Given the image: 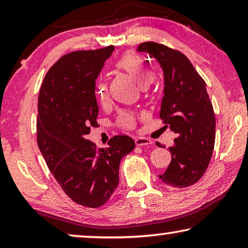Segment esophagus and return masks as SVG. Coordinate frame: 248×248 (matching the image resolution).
<instances>
[{
	"label": "esophagus",
	"mask_w": 248,
	"mask_h": 248,
	"mask_svg": "<svg viewBox=\"0 0 248 248\" xmlns=\"http://www.w3.org/2000/svg\"><path fill=\"white\" fill-rule=\"evenodd\" d=\"M135 144L137 146H151L153 144V141L151 140V139H148L146 137H136Z\"/></svg>",
	"instance_id": "34e87169"
}]
</instances>
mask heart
Instances as JSON below:
<instances>
[{
  "label": "heart",
  "instance_id": "b5f03b06",
  "mask_svg": "<svg viewBox=\"0 0 248 248\" xmlns=\"http://www.w3.org/2000/svg\"><path fill=\"white\" fill-rule=\"evenodd\" d=\"M113 67L117 71L124 72L134 79L140 89H146L154 81L155 74L145 59L134 51H128L119 56L113 62ZM95 95L101 106L106 107L110 101L109 91L103 82H99L95 86ZM137 123V114L129 110H121L118 113L117 124L124 129H134Z\"/></svg>",
  "mask_w": 248,
  "mask_h": 248
}]
</instances>
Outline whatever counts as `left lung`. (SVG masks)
<instances>
[{"mask_svg": "<svg viewBox=\"0 0 248 248\" xmlns=\"http://www.w3.org/2000/svg\"><path fill=\"white\" fill-rule=\"evenodd\" d=\"M155 57L164 71V96L159 118L176 134L163 183L173 187L193 186L203 176L215 147L216 117L205 82L181 51L146 41L138 46ZM160 147V144L156 141Z\"/></svg>", "mask_w": 248, "mask_h": 248, "instance_id": "left-lung-1", "label": "left lung"}]
</instances>
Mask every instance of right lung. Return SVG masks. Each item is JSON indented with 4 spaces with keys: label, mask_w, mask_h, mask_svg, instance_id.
Here are the masks:
<instances>
[{
    "label": "right lung",
    "mask_w": 248,
    "mask_h": 248,
    "mask_svg": "<svg viewBox=\"0 0 248 248\" xmlns=\"http://www.w3.org/2000/svg\"><path fill=\"white\" fill-rule=\"evenodd\" d=\"M113 46L62 56L45 76L38 96L37 141L62 191L83 207L99 208L119 183L124 156L135 141L117 135L99 148L86 139L97 125L95 79Z\"/></svg>",
    "instance_id": "1"
}]
</instances>
